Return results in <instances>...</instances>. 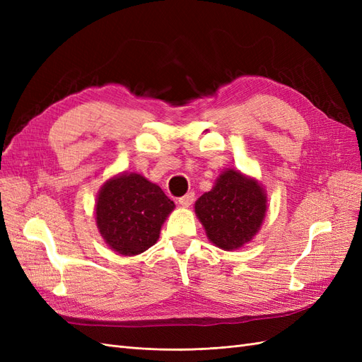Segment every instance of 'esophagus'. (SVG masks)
Returning <instances> with one entry per match:
<instances>
[{
  "instance_id": "1",
  "label": "esophagus",
  "mask_w": 362,
  "mask_h": 362,
  "mask_svg": "<svg viewBox=\"0 0 362 362\" xmlns=\"http://www.w3.org/2000/svg\"><path fill=\"white\" fill-rule=\"evenodd\" d=\"M193 201H194V193H193V192H189L187 194H184L182 198L178 199V204H180L181 206H190V205L193 204Z\"/></svg>"
}]
</instances>
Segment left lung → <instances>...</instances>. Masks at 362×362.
Returning a JSON list of instances; mask_svg holds the SVG:
<instances>
[{
    "label": "left lung",
    "mask_w": 362,
    "mask_h": 362,
    "mask_svg": "<svg viewBox=\"0 0 362 362\" xmlns=\"http://www.w3.org/2000/svg\"><path fill=\"white\" fill-rule=\"evenodd\" d=\"M194 213L214 246L235 250L259 233L267 213V193L257 178L226 169L213 189L194 202Z\"/></svg>",
    "instance_id": "left-lung-1"
}]
</instances>
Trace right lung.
Returning <instances> with one entry per match:
<instances>
[{
	"label": "right lung",
	"instance_id": "add662e5",
	"mask_svg": "<svg viewBox=\"0 0 362 362\" xmlns=\"http://www.w3.org/2000/svg\"><path fill=\"white\" fill-rule=\"evenodd\" d=\"M175 204L144 175L122 172L98 192L96 226L105 245L122 257H134L157 243Z\"/></svg>",
	"mask_w": 362,
	"mask_h": 362
}]
</instances>
